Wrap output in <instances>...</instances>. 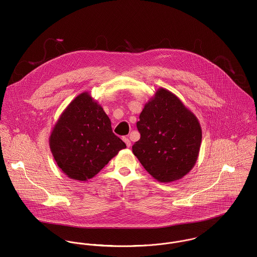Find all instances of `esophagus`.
Returning <instances> with one entry per match:
<instances>
[{
  "instance_id": "obj_1",
  "label": "esophagus",
  "mask_w": 257,
  "mask_h": 257,
  "mask_svg": "<svg viewBox=\"0 0 257 257\" xmlns=\"http://www.w3.org/2000/svg\"><path fill=\"white\" fill-rule=\"evenodd\" d=\"M122 141L124 142V144L126 145V147H131L132 144H131V141L128 140V138H122Z\"/></svg>"
}]
</instances>
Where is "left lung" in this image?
<instances>
[{
    "mask_svg": "<svg viewBox=\"0 0 257 257\" xmlns=\"http://www.w3.org/2000/svg\"><path fill=\"white\" fill-rule=\"evenodd\" d=\"M141 139L133 152L158 182L182 179L195 166L202 143L199 119L165 88L147 101L137 122Z\"/></svg>",
    "mask_w": 257,
    "mask_h": 257,
    "instance_id": "left-lung-1",
    "label": "left lung"
}]
</instances>
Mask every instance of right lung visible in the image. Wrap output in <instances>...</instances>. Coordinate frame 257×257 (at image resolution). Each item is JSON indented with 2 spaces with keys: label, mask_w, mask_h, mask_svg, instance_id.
I'll return each instance as SVG.
<instances>
[{
  "label": "right lung",
  "mask_w": 257,
  "mask_h": 257,
  "mask_svg": "<svg viewBox=\"0 0 257 257\" xmlns=\"http://www.w3.org/2000/svg\"><path fill=\"white\" fill-rule=\"evenodd\" d=\"M49 147L67 177L87 181L126 146L112 133L103 107L89 92H83L59 115L49 137Z\"/></svg>",
  "instance_id": "right-lung-1"
}]
</instances>
